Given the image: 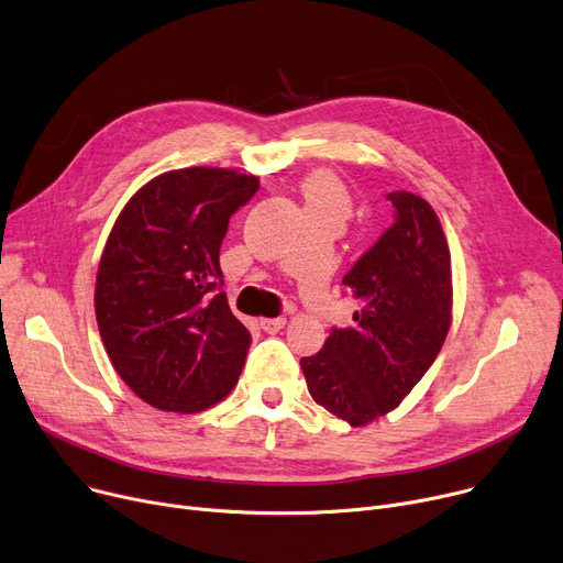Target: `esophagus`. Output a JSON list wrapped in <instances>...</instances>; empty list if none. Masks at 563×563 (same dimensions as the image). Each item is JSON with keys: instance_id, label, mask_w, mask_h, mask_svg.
Listing matches in <instances>:
<instances>
[{"instance_id": "esophagus-1", "label": "esophagus", "mask_w": 563, "mask_h": 563, "mask_svg": "<svg viewBox=\"0 0 563 563\" xmlns=\"http://www.w3.org/2000/svg\"><path fill=\"white\" fill-rule=\"evenodd\" d=\"M285 323H287V319H285V317H274V319H260V328L265 330V332H269V334H274V332H278L280 328H285Z\"/></svg>"}]
</instances>
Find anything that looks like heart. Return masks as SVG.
Masks as SVG:
<instances>
[{"label":"heart","mask_w":563,"mask_h":563,"mask_svg":"<svg viewBox=\"0 0 563 563\" xmlns=\"http://www.w3.org/2000/svg\"><path fill=\"white\" fill-rule=\"evenodd\" d=\"M308 217H334L344 221L351 214V197L342 178L330 169H317L301 183Z\"/></svg>","instance_id":"b5f03b06"}]
</instances>
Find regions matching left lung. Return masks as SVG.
<instances>
[{"instance_id": "left-lung-1", "label": "left lung", "mask_w": 563, "mask_h": 563, "mask_svg": "<svg viewBox=\"0 0 563 563\" xmlns=\"http://www.w3.org/2000/svg\"><path fill=\"white\" fill-rule=\"evenodd\" d=\"M394 223L344 276L362 303L301 360L314 402L353 428L396 409L437 360L453 321L451 251L432 206L389 192Z\"/></svg>"}]
</instances>
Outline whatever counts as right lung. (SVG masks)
<instances>
[{
  "mask_svg": "<svg viewBox=\"0 0 563 563\" xmlns=\"http://www.w3.org/2000/svg\"><path fill=\"white\" fill-rule=\"evenodd\" d=\"M257 176L185 167L142 185L103 246L95 312L106 353L129 389L163 411L195 415L238 385L251 332L221 291L229 219Z\"/></svg>",
  "mask_w": 563,
  "mask_h": 563,
  "instance_id": "obj_1",
  "label": "right lung"
}]
</instances>
